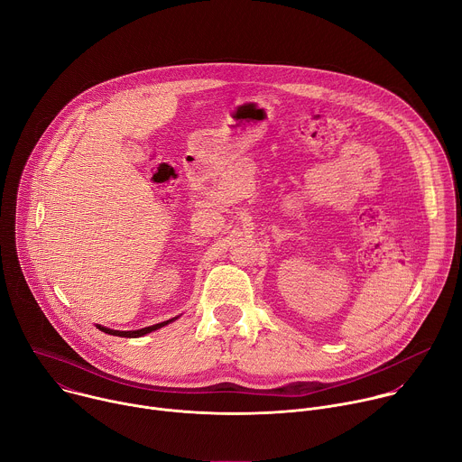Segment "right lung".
Masks as SVG:
<instances>
[{"label": "right lung", "mask_w": 462, "mask_h": 462, "mask_svg": "<svg viewBox=\"0 0 462 462\" xmlns=\"http://www.w3.org/2000/svg\"><path fill=\"white\" fill-rule=\"evenodd\" d=\"M173 319H175V318H171V319H168V321H162V323H155V325H150V327L139 328V331H113V328H107V327H102V325H98V328H100V331L107 333V335L120 337V338H139V337H144V335H148V333H152V331H157V328H161V327L168 325V323H170V321H173Z\"/></svg>", "instance_id": "right-lung-1"}]
</instances>
